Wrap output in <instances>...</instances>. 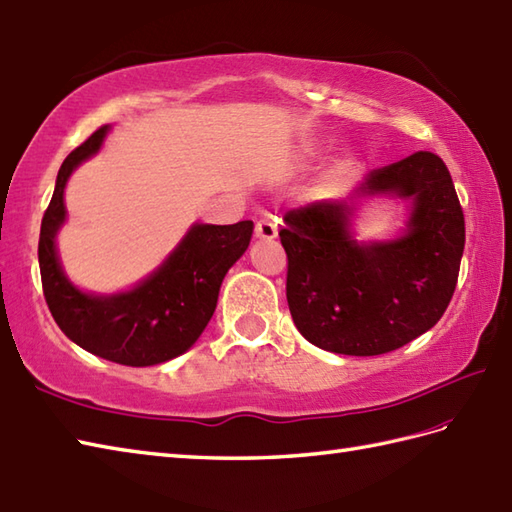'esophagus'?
I'll return each mask as SVG.
<instances>
[{"label": "esophagus", "mask_w": 512, "mask_h": 512, "mask_svg": "<svg viewBox=\"0 0 512 512\" xmlns=\"http://www.w3.org/2000/svg\"><path fill=\"white\" fill-rule=\"evenodd\" d=\"M276 236H278V217L267 214V217L256 221V238H260V241H271V238Z\"/></svg>", "instance_id": "obj_1"}]
</instances>
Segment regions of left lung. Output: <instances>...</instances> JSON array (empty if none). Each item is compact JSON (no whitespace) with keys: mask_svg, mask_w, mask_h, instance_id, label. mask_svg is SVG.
Wrapping results in <instances>:
<instances>
[{"mask_svg":"<svg viewBox=\"0 0 512 512\" xmlns=\"http://www.w3.org/2000/svg\"><path fill=\"white\" fill-rule=\"evenodd\" d=\"M412 198L408 232L394 242L357 244L351 199ZM287 302L304 339L337 355L372 357L410 344L447 311L464 252V214L449 168L418 151L372 170L355 195L285 214Z\"/></svg>","mask_w":512,"mask_h":512,"instance_id":"left-lung-1","label":"left lung"}]
</instances>
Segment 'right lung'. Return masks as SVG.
<instances>
[{
	"label": "right lung",
	"instance_id": "right-lung-1",
	"mask_svg": "<svg viewBox=\"0 0 512 512\" xmlns=\"http://www.w3.org/2000/svg\"><path fill=\"white\" fill-rule=\"evenodd\" d=\"M107 131L109 127H100L76 146L56 175L39 236L43 295L54 322L74 344L122 366H155L197 342L217 309L227 269L245 254L254 223L192 225L164 265L135 289L116 295L78 291L63 274L54 238L65 221L67 179L78 164L98 153Z\"/></svg>",
	"mask_w": 512,
	"mask_h": 512
}]
</instances>
